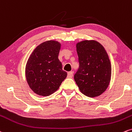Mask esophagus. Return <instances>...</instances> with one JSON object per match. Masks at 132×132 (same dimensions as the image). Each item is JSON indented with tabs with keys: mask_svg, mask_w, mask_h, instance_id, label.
Segmentation results:
<instances>
[{
	"mask_svg": "<svg viewBox=\"0 0 132 132\" xmlns=\"http://www.w3.org/2000/svg\"><path fill=\"white\" fill-rule=\"evenodd\" d=\"M73 72H68V77H69V78H72L73 77Z\"/></svg>",
	"mask_w": 132,
	"mask_h": 132,
	"instance_id": "obj_1",
	"label": "esophagus"
}]
</instances>
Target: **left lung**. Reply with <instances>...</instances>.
Returning <instances> with one entry per match:
<instances>
[{"instance_id": "obj_1", "label": "left lung", "mask_w": 132, "mask_h": 132, "mask_svg": "<svg viewBox=\"0 0 132 132\" xmlns=\"http://www.w3.org/2000/svg\"><path fill=\"white\" fill-rule=\"evenodd\" d=\"M79 68L74 80L85 96H98L108 87L111 77V62L106 51L95 41L77 43Z\"/></svg>"}]
</instances>
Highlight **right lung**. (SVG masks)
<instances>
[{"label":"right lung","instance_id":"1","mask_svg":"<svg viewBox=\"0 0 132 132\" xmlns=\"http://www.w3.org/2000/svg\"><path fill=\"white\" fill-rule=\"evenodd\" d=\"M60 44L48 41L36 47L26 66V77L29 87L36 94L47 96L54 93L66 78L59 59Z\"/></svg>","mask_w":132,"mask_h":132}]
</instances>
